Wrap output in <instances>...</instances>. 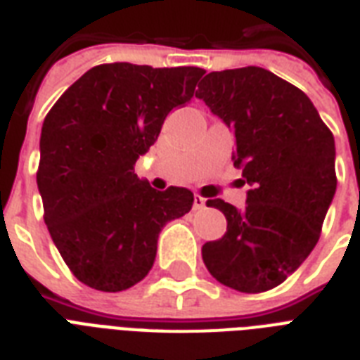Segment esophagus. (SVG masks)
I'll list each match as a JSON object with an SVG mask.
<instances>
[{
	"label": "esophagus",
	"instance_id": "esophagus-1",
	"mask_svg": "<svg viewBox=\"0 0 360 360\" xmlns=\"http://www.w3.org/2000/svg\"><path fill=\"white\" fill-rule=\"evenodd\" d=\"M205 203H207V200H205V198H202V196H194V209H196V211H200V209H203L205 207Z\"/></svg>",
	"mask_w": 360,
	"mask_h": 360
}]
</instances>
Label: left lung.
I'll return each mask as SVG.
<instances>
[{"mask_svg": "<svg viewBox=\"0 0 360 360\" xmlns=\"http://www.w3.org/2000/svg\"><path fill=\"white\" fill-rule=\"evenodd\" d=\"M196 97L233 132L231 160L250 186L243 209L207 202L228 230L203 245V263L231 290H273L318 243L336 192L335 138L301 89L259 67L209 72Z\"/></svg>", "mask_w": 360, "mask_h": 360, "instance_id": "1", "label": "left lung"}]
</instances>
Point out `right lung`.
Masks as SVG:
<instances>
[{
	"label": "right lung",
	"mask_w": 360,
	"mask_h": 360,
	"mask_svg": "<svg viewBox=\"0 0 360 360\" xmlns=\"http://www.w3.org/2000/svg\"><path fill=\"white\" fill-rule=\"evenodd\" d=\"M203 72L98 65L48 112L37 172L44 222L72 274L93 290L115 293L146 278L158 233L192 209L188 188L155 191L134 164L166 115L194 97Z\"/></svg>",
	"instance_id": "right-lung-1"
}]
</instances>
